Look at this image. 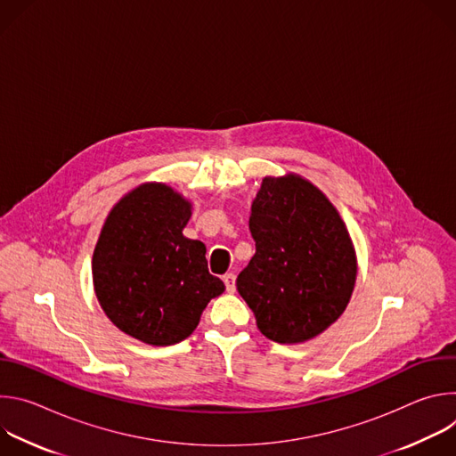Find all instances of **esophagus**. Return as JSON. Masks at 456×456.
Wrapping results in <instances>:
<instances>
[{
  "instance_id": "1",
  "label": "esophagus",
  "mask_w": 456,
  "mask_h": 456,
  "mask_svg": "<svg viewBox=\"0 0 456 456\" xmlns=\"http://www.w3.org/2000/svg\"><path fill=\"white\" fill-rule=\"evenodd\" d=\"M224 283H225V289H227V292H234L236 290V276L232 274V273H229V274H225L224 276Z\"/></svg>"
}]
</instances>
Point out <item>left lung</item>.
Segmentation results:
<instances>
[{
	"mask_svg": "<svg viewBox=\"0 0 456 456\" xmlns=\"http://www.w3.org/2000/svg\"><path fill=\"white\" fill-rule=\"evenodd\" d=\"M256 254L236 287L265 338L310 341L346 310L355 280V247L339 211L319 187L287 173L265 176L250 208Z\"/></svg>",
	"mask_w": 456,
	"mask_h": 456,
	"instance_id": "1",
	"label": "left lung"
}]
</instances>
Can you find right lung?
<instances>
[{"label":"right lung","instance_id":"obj_1","mask_svg":"<svg viewBox=\"0 0 456 456\" xmlns=\"http://www.w3.org/2000/svg\"><path fill=\"white\" fill-rule=\"evenodd\" d=\"M191 209L171 185L141 183L113 206L94 250L101 308L120 332L151 346L189 338L225 290L208 271L206 245L182 232Z\"/></svg>","mask_w":456,"mask_h":456}]
</instances>
